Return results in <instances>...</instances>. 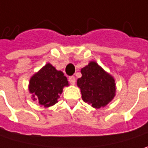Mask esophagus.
I'll list each match as a JSON object with an SVG mask.
<instances>
[{"label": "esophagus", "instance_id": "obj_1", "mask_svg": "<svg viewBox=\"0 0 148 148\" xmlns=\"http://www.w3.org/2000/svg\"><path fill=\"white\" fill-rule=\"evenodd\" d=\"M69 81L71 85H74L75 84V77L74 76H70L69 78Z\"/></svg>", "mask_w": 148, "mask_h": 148}]
</instances>
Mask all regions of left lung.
<instances>
[{"instance_id": "8db88e82", "label": "left lung", "mask_w": 148, "mask_h": 148, "mask_svg": "<svg viewBox=\"0 0 148 148\" xmlns=\"http://www.w3.org/2000/svg\"><path fill=\"white\" fill-rule=\"evenodd\" d=\"M82 77L78 79L82 99L94 108L105 107L115 96L114 78L106 73L95 62H90L81 69Z\"/></svg>"}]
</instances>
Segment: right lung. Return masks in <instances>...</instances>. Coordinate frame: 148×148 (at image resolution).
Returning a JSON list of instances; mask_svg holds the SVG:
<instances>
[{"instance_id":"add662e5","label":"right lung","mask_w":148,"mask_h":148,"mask_svg":"<svg viewBox=\"0 0 148 148\" xmlns=\"http://www.w3.org/2000/svg\"><path fill=\"white\" fill-rule=\"evenodd\" d=\"M68 84V79L63 73L47 63L30 79L29 89L33 94L34 100H38L42 106L50 107L58 101L62 88Z\"/></svg>"}]
</instances>
